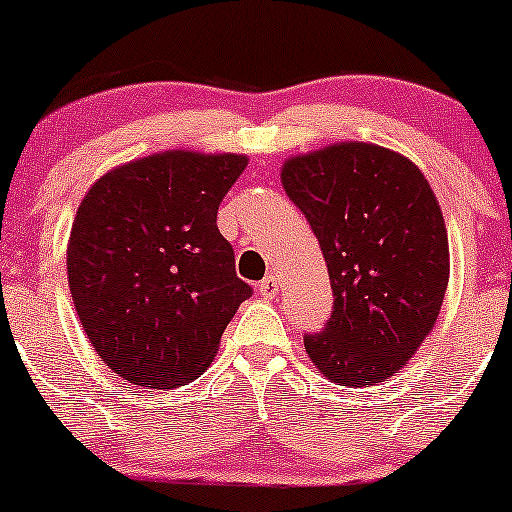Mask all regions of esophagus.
Here are the masks:
<instances>
[{"mask_svg":"<svg viewBox=\"0 0 512 512\" xmlns=\"http://www.w3.org/2000/svg\"><path fill=\"white\" fill-rule=\"evenodd\" d=\"M276 293H279V279L276 276H264V279L260 281V296L264 298H274Z\"/></svg>","mask_w":512,"mask_h":512,"instance_id":"34e87169","label":"esophagus"}]
</instances>
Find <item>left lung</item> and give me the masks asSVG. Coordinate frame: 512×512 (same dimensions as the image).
<instances>
[{"instance_id": "left-lung-1", "label": "left lung", "mask_w": 512, "mask_h": 512, "mask_svg": "<svg viewBox=\"0 0 512 512\" xmlns=\"http://www.w3.org/2000/svg\"><path fill=\"white\" fill-rule=\"evenodd\" d=\"M281 185L313 228L334 308L305 334L327 380L363 387L397 373L436 325L450 276L443 211L397 151L342 142L281 166Z\"/></svg>"}]
</instances>
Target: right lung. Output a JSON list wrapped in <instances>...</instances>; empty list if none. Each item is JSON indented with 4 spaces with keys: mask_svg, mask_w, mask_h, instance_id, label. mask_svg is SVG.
Listing matches in <instances>:
<instances>
[{
    "mask_svg": "<svg viewBox=\"0 0 512 512\" xmlns=\"http://www.w3.org/2000/svg\"><path fill=\"white\" fill-rule=\"evenodd\" d=\"M248 156L173 149L105 173L74 216L67 276L98 356L127 383L199 378L252 289L216 211Z\"/></svg>",
    "mask_w": 512,
    "mask_h": 512,
    "instance_id": "add662e5",
    "label": "right lung"
}]
</instances>
